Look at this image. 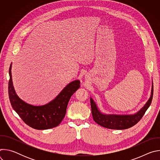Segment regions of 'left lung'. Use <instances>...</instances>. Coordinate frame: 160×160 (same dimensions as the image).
Masks as SVG:
<instances>
[{
    "mask_svg": "<svg viewBox=\"0 0 160 160\" xmlns=\"http://www.w3.org/2000/svg\"><path fill=\"white\" fill-rule=\"evenodd\" d=\"M153 96V85L152 86L151 95L145 106L135 115H104L98 109L96 104L92 98H90L91 110L94 120L99 125L109 129L124 130L130 128L138 123L142 118L146 110L152 102Z\"/></svg>",
    "mask_w": 160,
    "mask_h": 160,
    "instance_id": "8db88e82",
    "label": "left lung"
}]
</instances>
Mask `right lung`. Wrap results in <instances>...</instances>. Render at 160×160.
Instances as JSON below:
<instances>
[{"mask_svg":"<svg viewBox=\"0 0 160 160\" xmlns=\"http://www.w3.org/2000/svg\"><path fill=\"white\" fill-rule=\"evenodd\" d=\"M8 93L14 110L27 125L37 130H45L58 126L64 118L66 108L72 96L80 87V81L68 84L52 101L41 106H34L21 100L12 85L11 64L9 68Z\"/></svg>","mask_w":160,"mask_h":160,"instance_id":"right-lung-1","label":"right lung"}]
</instances>
